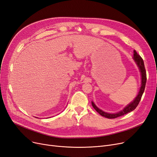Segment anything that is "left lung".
<instances>
[{
  "label": "left lung",
  "mask_w": 157,
  "mask_h": 157,
  "mask_svg": "<svg viewBox=\"0 0 157 157\" xmlns=\"http://www.w3.org/2000/svg\"><path fill=\"white\" fill-rule=\"evenodd\" d=\"M133 59L135 60V63H137V65L139 67V71L140 72V74H141V86L140 88L139 92L138 94V95H137L134 100L132 102V103H129V105H128L122 110L120 111L119 112H117L116 113H109L107 112H105L103 110H100L99 108H98L94 104V102L92 101V105L94 107V108L95 109L96 112H98L103 117H105L106 118L108 119H115L117 118L118 117L122 116V115H124L129 112H130L133 110H134L136 108L139 103V102L141 99L142 95L144 92L145 90V86H146V69H145V67H144V61H143L142 58L140 57V56L139 54L135 50L133 51Z\"/></svg>",
  "instance_id": "1"
}]
</instances>
